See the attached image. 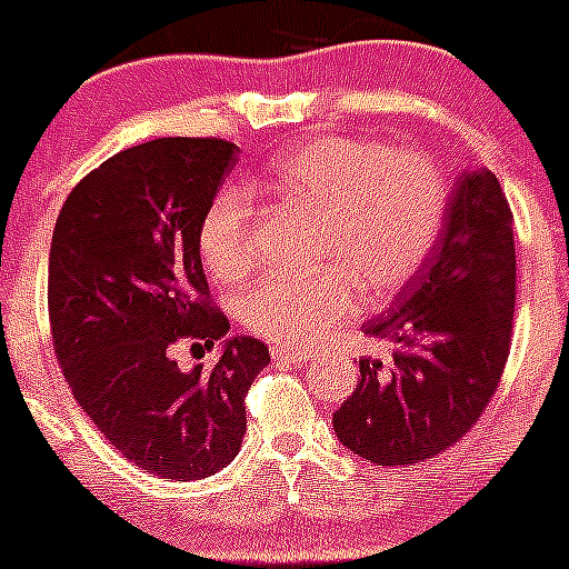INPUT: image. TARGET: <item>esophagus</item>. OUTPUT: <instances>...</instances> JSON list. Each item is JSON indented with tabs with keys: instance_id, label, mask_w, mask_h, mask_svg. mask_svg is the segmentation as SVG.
<instances>
[{
	"instance_id": "esophagus-1",
	"label": "esophagus",
	"mask_w": 569,
	"mask_h": 569,
	"mask_svg": "<svg viewBox=\"0 0 569 569\" xmlns=\"http://www.w3.org/2000/svg\"><path fill=\"white\" fill-rule=\"evenodd\" d=\"M273 361H282V365H307L309 359H312V353H307V350L301 348H287V345H277V348L271 350Z\"/></svg>"
}]
</instances>
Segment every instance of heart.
Listing matches in <instances>:
<instances>
[{"instance_id":"obj_1","label":"heart","mask_w":569,"mask_h":569,"mask_svg":"<svg viewBox=\"0 0 569 569\" xmlns=\"http://www.w3.org/2000/svg\"><path fill=\"white\" fill-rule=\"evenodd\" d=\"M254 186L315 219L307 273H273L243 296V323L284 345H315L359 307L416 277L441 236L447 180L436 161L372 139L318 137L279 156ZM210 277L238 282L254 266V204L243 186H221L197 224Z\"/></svg>"}]
</instances>
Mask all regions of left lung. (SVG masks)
Here are the masks:
<instances>
[{
	"label": "left lung",
	"mask_w": 569,
	"mask_h": 569,
	"mask_svg": "<svg viewBox=\"0 0 569 569\" xmlns=\"http://www.w3.org/2000/svg\"><path fill=\"white\" fill-rule=\"evenodd\" d=\"M515 312L512 210L490 169L455 183L441 236L386 318L365 333L395 342L361 380L333 432L375 466H413L458 443L499 389Z\"/></svg>",
	"instance_id": "left-lung-1"
}]
</instances>
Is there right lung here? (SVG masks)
Segmentation results:
<instances>
[{"instance_id": "obj_1", "label": "right lung", "mask_w": 569, "mask_h": 569, "mask_svg": "<svg viewBox=\"0 0 569 569\" xmlns=\"http://www.w3.org/2000/svg\"><path fill=\"white\" fill-rule=\"evenodd\" d=\"M236 161L224 139L122 150L79 180L51 236V339L76 402L122 458L174 482L230 466L251 380L271 365L254 337L224 339L208 370L174 359L180 342L213 348L230 331L197 224Z\"/></svg>"}]
</instances>
